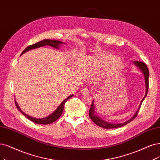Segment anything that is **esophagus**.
I'll return each instance as SVG.
<instances>
[{
  "label": "esophagus",
  "instance_id": "34e87169",
  "mask_svg": "<svg viewBox=\"0 0 160 160\" xmlns=\"http://www.w3.org/2000/svg\"><path fill=\"white\" fill-rule=\"evenodd\" d=\"M91 91L90 88H88V87H85L84 88H82L81 90V93H90Z\"/></svg>",
  "mask_w": 160,
  "mask_h": 160
}]
</instances>
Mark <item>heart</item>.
Returning <instances> with one entry per match:
<instances>
[{"label":"heart","instance_id":"b5f03b06","mask_svg":"<svg viewBox=\"0 0 160 160\" xmlns=\"http://www.w3.org/2000/svg\"><path fill=\"white\" fill-rule=\"evenodd\" d=\"M122 65L120 57H114L109 52H103L88 58L86 62L87 70L90 72H95L103 67L102 75L108 76L115 73Z\"/></svg>","mask_w":160,"mask_h":160}]
</instances>
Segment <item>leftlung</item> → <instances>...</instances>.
<instances>
[{
	"label": "left lung",
	"mask_w": 160,
	"mask_h": 160,
	"mask_svg": "<svg viewBox=\"0 0 160 160\" xmlns=\"http://www.w3.org/2000/svg\"><path fill=\"white\" fill-rule=\"evenodd\" d=\"M134 63L136 64V66L138 67L142 71L144 75V78H145V84H146V94L144 97V98L142 99V101L140 102V104L139 105V108L137 110V111L136 112L135 115L131 118V119H129L128 121L122 122L121 124H114V123H109L107 121H103L102 119H100V118L98 116V115L96 113L95 111V107H94V104H93V100L92 102V103L91 105V108L90 109L89 111V117L90 119L92 120V121L96 123V125L100 127H102L103 128H119V127H121L126 125L127 124L129 123L130 122H131L134 119H135V117L137 116L138 111L140 110V108L141 107V105L142 103V102L144 101V98H146V96H147L148 93V88H149V71H148V68L146 64L141 61H134Z\"/></svg>",
	"instance_id": "obj_1"
}]
</instances>
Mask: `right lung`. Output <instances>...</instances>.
<instances>
[{
  "mask_svg": "<svg viewBox=\"0 0 160 160\" xmlns=\"http://www.w3.org/2000/svg\"><path fill=\"white\" fill-rule=\"evenodd\" d=\"M61 43H62V42H61V41H57V40L44 39V40L41 41H39V42L35 43V44L29 45L28 47H26V48L23 51V52H22L21 55L23 54V53L26 52L28 51H29V50L33 49H35V48H38V47H43V46H45L46 45L51 46L52 47H55V48H57V49H58L59 44H61ZM72 96H73V95H71V96H68L67 98L65 99L64 101L61 103V104L58 106V108L54 112H53V113L51 115H50L49 116L47 117L43 118V119H36V118H33V117H29L28 115L25 114L20 109V108H19V106H18V104L17 103V102H16L15 99H14V102H15V104H16V106L17 109H18L21 112V113L23 115H24L26 117H27L28 119H29L31 121H32V122H33L35 123L39 124V125H48V124H51V123H52L53 122H55V121H57L59 117H61V115L62 113L63 109L64 108V104H65V103H66V102L67 101L68 99H69L70 98H72Z\"/></svg>",
  "mask_w": 160,
  "mask_h": 160,
  "instance_id": "right-lung-1",
  "label": "right lung"
}]
</instances>
